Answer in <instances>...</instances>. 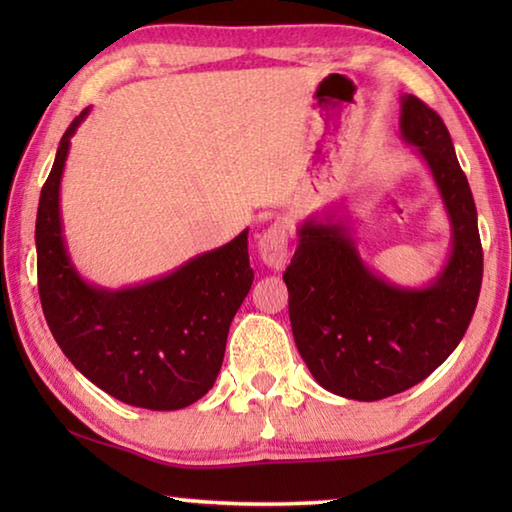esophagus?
Wrapping results in <instances>:
<instances>
[{"instance_id": "34e87169", "label": "esophagus", "mask_w": 512, "mask_h": 512, "mask_svg": "<svg viewBox=\"0 0 512 512\" xmlns=\"http://www.w3.org/2000/svg\"><path fill=\"white\" fill-rule=\"evenodd\" d=\"M257 253L268 268H273V271H282V268L287 266V259H289L287 225L280 221L268 225V228L257 239Z\"/></svg>"}]
</instances>
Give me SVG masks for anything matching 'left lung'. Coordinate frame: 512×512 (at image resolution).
Segmentation results:
<instances>
[{
    "label": "left lung",
    "instance_id": "8db88e82",
    "mask_svg": "<svg viewBox=\"0 0 512 512\" xmlns=\"http://www.w3.org/2000/svg\"><path fill=\"white\" fill-rule=\"evenodd\" d=\"M400 131L429 164L452 223V255L429 287L402 289L370 271L343 223L300 225L284 271L300 357L325 391L375 402L427 379L456 350L481 291L476 205L436 110L402 97Z\"/></svg>",
    "mask_w": 512,
    "mask_h": 512
}]
</instances>
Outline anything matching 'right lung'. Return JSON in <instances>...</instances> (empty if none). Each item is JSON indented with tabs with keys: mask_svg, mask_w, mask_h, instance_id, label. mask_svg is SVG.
<instances>
[{
	"mask_svg": "<svg viewBox=\"0 0 512 512\" xmlns=\"http://www.w3.org/2000/svg\"><path fill=\"white\" fill-rule=\"evenodd\" d=\"M88 112L85 108L69 124L40 192L36 248L42 311L65 357L101 391L151 411L185 409L214 386L230 323L253 284L248 230L137 287L110 291L85 282L65 248L60 178L69 137Z\"/></svg>",
	"mask_w": 512,
	"mask_h": 512,
	"instance_id": "right-lung-1",
	"label": "right lung"
}]
</instances>
